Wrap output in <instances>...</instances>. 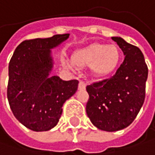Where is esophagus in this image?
Here are the masks:
<instances>
[{"label":"esophagus","instance_id":"esophagus-1","mask_svg":"<svg viewBox=\"0 0 155 155\" xmlns=\"http://www.w3.org/2000/svg\"><path fill=\"white\" fill-rule=\"evenodd\" d=\"M79 89H84L85 87H86V83L84 82V81H80L79 82Z\"/></svg>","mask_w":155,"mask_h":155}]
</instances>
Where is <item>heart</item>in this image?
<instances>
[{
    "label": "heart",
    "instance_id": "b5f03b06",
    "mask_svg": "<svg viewBox=\"0 0 155 155\" xmlns=\"http://www.w3.org/2000/svg\"><path fill=\"white\" fill-rule=\"evenodd\" d=\"M122 53L116 45L92 44L76 51L70 62H65L68 68H87L92 76L104 78L110 75L119 66Z\"/></svg>",
    "mask_w": 155,
    "mask_h": 155
}]
</instances>
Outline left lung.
<instances>
[{"mask_svg": "<svg viewBox=\"0 0 155 155\" xmlns=\"http://www.w3.org/2000/svg\"><path fill=\"white\" fill-rule=\"evenodd\" d=\"M124 59L112 77L87 86L89 99L86 112L96 128L116 132L133 122L145 101L148 69L137 46L120 37H112Z\"/></svg>", "mask_w": 155, "mask_h": 155, "instance_id": "left-lung-1", "label": "left lung"}]
</instances>
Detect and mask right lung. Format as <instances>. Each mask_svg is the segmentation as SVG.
<instances>
[{
  "label": "right lung",
  "mask_w": 155,
  "mask_h": 155,
  "mask_svg": "<svg viewBox=\"0 0 155 155\" xmlns=\"http://www.w3.org/2000/svg\"><path fill=\"white\" fill-rule=\"evenodd\" d=\"M69 34L22 42L8 65L7 96L15 118L34 132H46L57 125L62 106L75 94L77 80L63 81L51 76L53 68L51 49Z\"/></svg>",
  "instance_id": "right-lung-1"
}]
</instances>
